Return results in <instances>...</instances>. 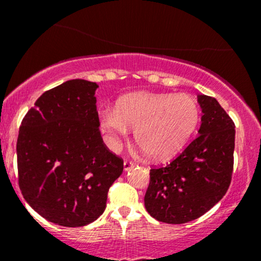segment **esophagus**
<instances>
[{"label":"esophagus","instance_id":"obj_1","mask_svg":"<svg viewBox=\"0 0 261 261\" xmlns=\"http://www.w3.org/2000/svg\"><path fill=\"white\" fill-rule=\"evenodd\" d=\"M134 166H135V163H134L133 161L125 160V162H124V170H125V172H127V170H130Z\"/></svg>","mask_w":261,"mask_h":261}]
</instances>
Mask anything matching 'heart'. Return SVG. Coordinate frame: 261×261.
<instances>
[{
	"label": "heart",
	"mask_w": 261,
	"mask_h": 261,
	"mask_svg": "<svg viewBox=\"0 0 261 261\" xmlns=\"http://www.w3.org/2000/svg\"><path fill=\"white\" fill-rule=\"evenodd\" d=\"M101 127L112 136L126 135L135 127L134 137L148 157L166 160L180 149L197 126V103L185 94L136 92L125 95L115 109L100 113Z\"/></svg>",
	"instance_id": "1"
}]
</instances>
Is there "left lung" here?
Listing matches in <instances>:
<instances>
[{"mask_svg": "<svg viewBox=\"0 0 261 261\" xmlns=\"http://www.w3.org/2000/svg\"><path fill=\"white\" fill-rule=\"evenodd\" d=\"M202 109L195 140L167 166L149 170L146 210L164 223H187L214 207L228 190L233 173L234 122L215 98L197 97Z\"/></svg>", "mask_w": 261, "mask_h": 261, "instance_id": "obj_1", "label": "left lung"}]
</instances>
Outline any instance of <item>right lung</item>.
I'll return each instance as SVG.
<instances>
[{
    "label": "right lung",
    "instance_id": "obj_1",
    "mask_svg": "<svg viewBox=\"0 0 261 261\" xmlns=\"http://www.w3.org/2000/svg\"><path fill=\"white\" fill-rule=\"evenodd\" d=\"M98 85L71 80L49 89L23 118L17 140L18 184L40 216L64 227L97 220L124 169L99 130Z\"/></svg>",
    "mask_w": 261,
    "mask_h": 261
}]
</instances>
